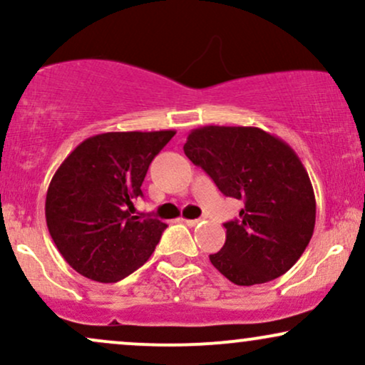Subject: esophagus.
Returning a JSON list of instances; mask_svg holds the SVG:
<instances>
[{"label":"esophagus","mask_w":365,"mask_h":365,"mask_svg":"<svg viewBox=\"0 0 365 365\" xmlns=\"http://www.w3.org/2000/svg\"><path fill=\"white\" fill-rule=\"evenodd\" d=\"M182 221H183V223H185L187 226H195V225H199L202 220H182Z\"/></svg>","instance_id":"1"}]
</instances>
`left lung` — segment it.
Listing matches in <instances>:
<instances>
[{
    "label": "left lung",
    "mask_w": 365,
    "mask_h": 365,
    "mask_svg": "<svg viewBox=\"0 0 365 365\" xmlns=\"http://www.w3.org/2000/svg\"><path fill=\"white\" fill-rule=\"evenodd\" d=\"M183 150L226 197L244 202L237 220L225 223L212 266L240 287L287 273L316 225L312 183L295 150L261 128L216 125L192 130Z\"/></svg>",
    "instance_id": "8db88e82"
}]
</instances>
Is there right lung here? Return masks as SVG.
<instances>
[{
  "instance_id": "1",
  "label": "right lung",
  "mask_w": 365,
  "mask_h": 365,
  "mask_svg": "<svg viewBox=\"0 0 365 365\" xmlns=\"http://www.w3.org/2000/svg\"><path fill=\"white\" fill-rule=\"evenodd\" d=\"M175 135L108 132L89 137L61 163L46 194L49 235L77 273L101 283L132 274L150 257L166 223L132 216L149 165Z\"/></svg>"
}]
</instances>
